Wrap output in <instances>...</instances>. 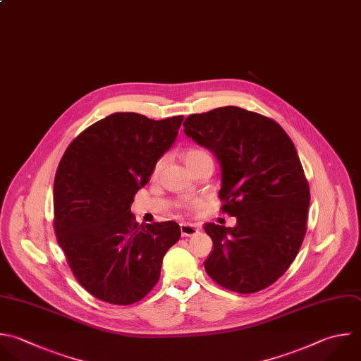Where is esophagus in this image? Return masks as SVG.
I'll use <instances>...</instances> for the list:
<instances>
[{"mask_svg":"<svg viewBox=\"0 0 361 361\" xmlns=\"http://www.w3.org/2000/svg\"><path fill=\"white\" fill-rule=\"evenodd\" d=\"M199 231V228L193 224H188V223H183L180 224V233L183 237H190V235H195L196 233Z\"/></svg>","mask_w":361,"mask_h":361,"instance_id":"34e87169","label":"esophagus"}]
</instances>
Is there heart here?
<instances>
[{"label":"heart","instance_id":"1","mask_svg":"<svg viewBox=\"0 0 361 361\" xmlns=\"http://www.w3.org/2000/svg\"><path fill=\"white\" fill-rule=\"evenodd\" d=\"M206 155H209L206 151H203V149H199V148H189V149H186L185 152H183V161H185V164H186V166L188 165H190V164H193L195 161H197V159H200V158H203V157H206ZM161 168V161L155 165V172L158 171Z\"/></svg>","mask_w":361,"mask_h":361}]
</instances>
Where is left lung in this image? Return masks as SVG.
<instances>
[{
	"label": "left lung",
	"instance_id": "1",
	"mask_svg": "<svg viewBox=\"0 0 361 361\" xmlns=\"http://www.w3.org/2000/svg\"><path fill=\"white\" fill-rule=\"evenodd\" d=\"M183 127L219 159L221 210L237 217L234 227L204 224V269L228 290L258 292L283 275L306 233L310 193L296 148L278 123L235 106L192 114Z\"/></svg>",
	"mask_w": 361,
	"mask_h": 361
}]
</instances>
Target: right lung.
<instances>
[{"label":"right lung","instance_id":"1","mask_svg":"<svg viewBox=\"0 0 361 361\" xmlns=\"http://www.w3.org/2000/svg\"><path fill=\"white\" fill-rule=\"evenodd\" d=\"M182 121L183 116L155 121L114 113L78 135L59 162L55 234L79 283L100 300H141L180 237L175 221L137 223L131 204L175 142Z\"/></svg>","mask_w":361,"mask_h":361}]
</instances>
